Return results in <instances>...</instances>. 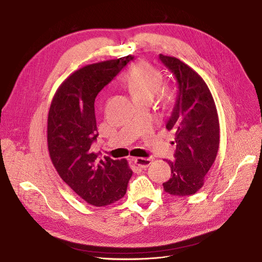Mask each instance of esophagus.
Listing matches in <instances>:
<instances>
[{
	"instance_id": "obj_1",
	"label": "esophagus",
	"mask_w": 262,
	"mask_h": 262,
	"mask_svg": "<svg viewBox=\"0 0 262 262\" xmlns=\"http://www.w3.org/2000/svg\"><path fill=\"white\" fill-rule=\"evenodd\" d=\"M133 161L140 168H146L151 163V160L149 158H135L133 159Z\"/></svg>"
}]
</instances>
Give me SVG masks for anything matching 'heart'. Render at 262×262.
<instances>
[{
    "label": "heart",
    "mask_w": 262,
    "mask_h": 262,
    "mask_svg": "<svg viewBox=\"0 0 262 262\" xmlns=\"http://www.w3.org/2000/svg\"><path fill=\"white\" fill-rule=\"evenodd\" d=\"M123 84L128 89L135 99L155 97L163 84V77L159 71L147 62L133 66L122 77Z\"/></svg>",
    "instance_id": "b5f03b06"
}]
</instances>
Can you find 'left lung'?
Here are the masks:
<instances>
[{"label":"left lung","instance_id":"obj_1","mask_svg":"<svg viewBox=\"0 0 262 262\" xmlns=\"http://www.w3.org/2000/svg\"><path fill=\"white\" fill-rule=\"evenodd\" d=\"M160 60L177 79V99L166 128L176 134V160L167 161L171 178L163 183L165 192L187 196L203 187L205 176L220 147L219 115L204 79L185 62L160 54Z\"/></svg>","mask_w":262,"mask_h":262}]
</instances>
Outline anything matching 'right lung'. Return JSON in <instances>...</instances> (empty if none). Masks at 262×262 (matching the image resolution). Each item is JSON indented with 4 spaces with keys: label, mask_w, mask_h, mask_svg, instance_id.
<instances>
[{
    "label": "right lung",
    "mask_w": 262,
    "mask_h": 262,
    "mask_svg": "<svg viewBox=\"0 0 262 262\" xmlns=\"http://www.w3.org/2000/svg\"><path fill=\"white\" fill-rule=\"evenodd\" d=\"M133 58L127 55L75 71L57 89L48 114L47 141L57 173L83 201L96 207L122 199L133 174L125 159L98 161L91 149L98 136L95 98Z\"/></svg>",
    "instance_id": "obj_1"
}]
</instances>
